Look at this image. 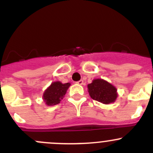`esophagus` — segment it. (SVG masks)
I'll return each instance as SVG.
<instances>
[{
  "label": "esophagus",
  "mask_w": 153,
  "mask_h": 153,
  "mask_svg": "<svg viewBox=\"0 0 153 153\" xmlns=\"http://www.w3.org/2000/svg\"><path fill=\"white\" fill-rule=\"evenodd\" d=\"M77 84H79V85H82V84H84V81H83V80H80V81H78V82H77Z\"/></svg>",
  "instance_id": "obj_1"
}]
</instances>
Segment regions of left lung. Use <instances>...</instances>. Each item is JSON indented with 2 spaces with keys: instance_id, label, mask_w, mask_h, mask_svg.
<instances>
[{
  "instance_id": "obj_1",
  "label": "left lung",
  "mask_w": 153,
  "mask_h": 153,
  "mask_svg": "<svg viewBox=\"0 0 153 153\" xmlns=\"http://www.w3.org/2000/svg\"><path fill=\"white\" fill-rule=\"evenodd\" d=\"M88 92L93 100L104 104L114 103L118 97L115 86L101 78H96L87 85Z\"/></svg>"
}]
</instances>
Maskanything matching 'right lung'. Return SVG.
I'll use <instances>...</instances> for the list:
<instances>
[{"instance_id":"1","label":"right lung","mask_w":153,"mask_h":153,"mask_svg":"<svg viewBox=\"0 0 153 153\" xmlns=\"http://www.w3.org/2000/svg\"><path fill=\"white\" fill-rule=\"evenodd\" d=\"M70 85V83L62 84L61 81L52 82L43 94V100L46 105L54 106L59 104L63 98H64Z\"/></svg>"}]
</instances>
